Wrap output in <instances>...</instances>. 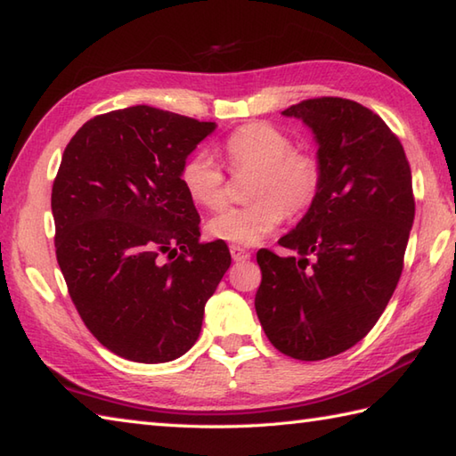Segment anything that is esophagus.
<instances>
[{
	"label": "esophagus",
	"mask_w": 456,
	"mask_h": 456,
	"mask_svg": "<svg viewBox=\"0 0 456 456\" xmlns=\"http://www.w3.org/2000/svg\"><path fill=\"white\" fill-rule=\"evenodd\" d=\"M229 251H231V256H233V261H247V258H251V253H248L245 247L231 245Z\"/></svg>",
	"instance_id": "esophagus-1"
}]
</instances>
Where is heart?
<instances>
[{"label": "heart", "mask_w": 456, "mask_h": 456, "mask_svg": "<svg viewBox=\"0 0 456 456\" xmlns=\"http://www.w3.org/2000/svg\"><path fill=\"white\" fill-rule=\"evenodd\" d=\"M223 154L233 172H256L251 185V205L229 208L208 221L213 239L235 245H255L279 227L284 213L297 216L314 201L320 185L318 162L306 151L292 150L287 134L265 122L235 130L223 144ZM183 190L195 205L217 209L225 203V177L209 151L198 150L180 172Z\"/></svg>", "instance_id": "heart-1"}]
</instances>
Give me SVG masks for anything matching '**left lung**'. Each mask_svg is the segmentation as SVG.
Returning a JSON list of instances; mask_svg holds the SVG:
<instances>
[{
    "instance_id": "1",
    "label": "left lung",
    "mask_w": 456,
    "mask_h": 456,
    "mask_svg": "<svg viewBox=\"0 0 456 456\" xmlns=\"http://www.w3.org/2000/svg\"><path fill=\"white\" fill-rule=\"evenodd\" d=\"M282 114L314 134L320 185L279 239L294 255L256 253L255 308L276 350L316 362L358 344L397 287L415 217L411 167L399 138L360 102L308 98Z\"/></svg>"
}]
</instances>
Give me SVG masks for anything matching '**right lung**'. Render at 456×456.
Returning a JSON list of instances; mask_svg holds the SVG:
<instances>
[{
	"label": "right lung",
	"instance_id": "add662e5",
	"mask_svg": "<svg viewBox=\"0 0 456 456\" xmlns=\"http://www.w3.org/2000/svg\"><path fill=\"white\" fill-rule=\"evenodd\" d=\"M216 126L138 104L85 122L62 154L51 193L57 263L85 326L124 360L190 350L231 265L225 240H200L180 182Z\"/></svg>",
	"mask_w": 456,
	"mask_h": 456
}]
</instances>
